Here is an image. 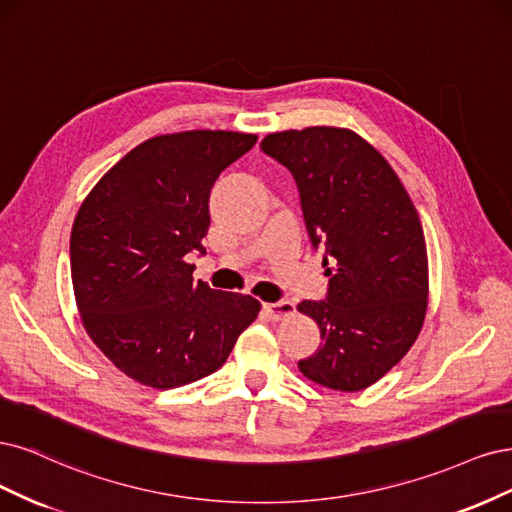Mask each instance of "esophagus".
<instances>
[{
	"instance_id": "34e87169",
	"label": "esophagus",
	"mask_w": 512,
	"mask_h": 512,
	"mask_svg": "<svg viewBox=\"0 0 512 512\" xmlns=\"http://www.w3.org/2000/svg\"><path fill=\"white\" fill-rule=\"evenodd\" d=\"M263 310H266V315L270 319L280 321V319L293 315L295 304L291 300H280V302H272V304H263Z\"/></svg>"
}]
</instances>
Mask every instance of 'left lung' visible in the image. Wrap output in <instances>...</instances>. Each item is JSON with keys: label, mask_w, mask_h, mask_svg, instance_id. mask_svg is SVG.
Wrapping results in <instances>:
<instances>
[{"label": "left lung", "mask_w": 512, "mask_h": 512, "mask_svg": "<svg viewBox=\"0 0 512 512\" xmlns=\"http://www.w3.org/2000/svg\"><path fill=\"white\" fill-rule=\"evenodd\" d=\"M261 151L291 172L310 246L329 266L325 300L298 304L323 340L298 366L323 387L366 389L408 353L425 319L419 214L385 157L351 129L280 131Z\"/></svg>", "instance_id": "left-lung-1"}]
</instances>
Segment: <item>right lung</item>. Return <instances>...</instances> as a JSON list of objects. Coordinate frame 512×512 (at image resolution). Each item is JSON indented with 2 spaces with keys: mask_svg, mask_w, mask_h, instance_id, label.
I'll return each instance as SVG.
<instances>
[{
  "mask_svg": "<svg viewBox=\"0 0 512 512\" xmlns=\"http://www.w3.org/2000/svg\"><path fill=\"white\" fill-rule=\"evenodd\" d=\"M257 136L180 131L129 151L82 202L70 238L82 325L134 381L172 389L219 370L261 304L193 283L187 255L206 253L219 174Z\"/></svg>",
  "mask_w": 512,
  "mask_h": 512,
  "instance_id": "right-lung-1",
  "label": "right lung"
}]
</instances>
